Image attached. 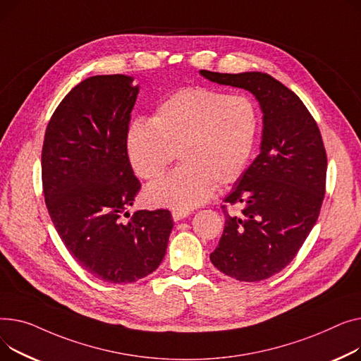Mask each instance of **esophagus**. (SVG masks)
Segmentation results:
<instances>
[{
    "label": "esophagus",
    "mask_w": 361,
    "mask_h": 361,
    "mask_svg": "<svg viewBox=\"0 0 361 361\" xmlns=\"http://www.w3.org/2000/svg\"><path fill=\"white\" fill-rule=\"evenodd\" d=\"M188 216H189V211H185V209H173V213H172V217L175 221H179Z\"/></svg>",
    "instance_id": "esophagus-1"
}]
</instances>
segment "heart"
<instances>
[{"instance_id":"heart-1","label":"heart","mask_w":361,"mask_h":361,"mask_svg":"<svg viewBox=\"0 0 361 361\" xmlns=\"http://www.w3.org/2000/svg\"><path fill=\"white\" fill-rule=\"evenodd\" d=\"M258 130L259 115L250 97L180 89L157 106L150 122L130 125L126 150L134 172L150 182L164 175L176 153L182 164L148 188L145 200L154 207L189 209L208 201L216 185L242 176Z\"/></svg>"}]
</instances>
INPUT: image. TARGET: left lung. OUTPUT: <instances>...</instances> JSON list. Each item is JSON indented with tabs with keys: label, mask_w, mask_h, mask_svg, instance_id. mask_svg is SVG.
<instances>
[{
	"label": "left lung",
	"mask_w": 361,
	"mask_h": 361,
	"mask_svg": "<svg viewBox=\"0 0 361 361\" xmlns=\"http://www.w3.org/2000/svg\"><path fill=\"white\" fill-rule=\"evenodd\" d=\"M201 74L249 90L264 112L261 153L224 200L223 236L209 255L231 279L262 281L294 259L319 217L328 164L322 135L299 96L271 75ZM227 204L241 211L228 214Z\"/></svg>",
	"instance_id": "obj_1"
}]
</instances>
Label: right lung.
Returning <instances> with one entry per match:
<instances>
[{
  "label": "right lung",
  "instance_id": "add662e5",
  "mask_svg": "<svg viewBox=\"0 0 361 361\" xmlns=\"http://www.w3.org/2000/svg\"><path fill=\"white\" fill-rule=\"evenodd\" d=\"M131 82L114 74L77 84L51 116L42 147V186L61 240L82 269L114 284L156 271L173 227L163 208L123 220L141 189L126 150L138 94Z\"/></svg>",
  "mask_w": 361,
  "mask_h": 361
}]
</instances>
